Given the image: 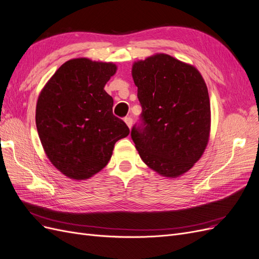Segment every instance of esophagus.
<instances>
[{
    "label": "esophagus",
    "instance_id": "esophagus-1",
    "mask_svg": "<svg viewBox=\"0 0 259 259\" xmlns=\"http://www.w3.org/2000/svg\"><path fill=\"white\" fill-rule=\"evenodd\" d=\"M124 122L126 123V125L128 126V128H132V126H133V119L131 117H126L125 119H124Z\"/></svg>",
    "mask_w": 259,
    "mask_h": 259
}]
</instances>
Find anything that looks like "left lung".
Listing matches in <instances>:
<instances>
[{
    "label": "left lung",
    "mask_w": 259,
    "mask_h": 259,
    "mask_svg": "<svg viewBox=\"0 0 259 259\" xmlns=\"http://www.w3.org/2000/svg\"><path fill=\"white\" fill-rule=\"evenodd\" d=\"M143 125L132 139L139 156L161 177L189 171L207 147L210 101L206 82L194 66L157 53L133 64Z\"/></svg>",
    "instance_id": "8db88e82"
}]
</instances>
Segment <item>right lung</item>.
<instances>
[{
    "mask_svg": "<svg viewBox=\"0 0 259 259\" xmlns=\"http://www.w3.org/2000/svg\"><path fill=\"white\" fill-rule=\"evenodd\" d=\"M116 72L113 63L73 58L40 91L38 135L49 160L69 179L94 177L108 163L115 143L130 134L113 116V100L104 90Z\"/></svg>",
    "mask_w": 259,
    "mask_h": 259,
    "instance_id": "1",
    "label": "right lung"
}]
</instances>
